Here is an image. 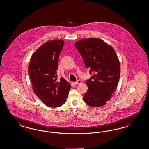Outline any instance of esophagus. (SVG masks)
I'll list each match as a JSON object with an SVG mask.
<instances>
[{"label":"esophagus","instance_id":"34e87169","mask_svg":"<svg viewBox=\"0 0 149 149\" xmlns=\"http://www.w3.org/2000/svg\"><path fill=\"white\" fill-rule=\"evenodd\" d=\"M80 83H81V81L80 80H77V81L74 82L75 84H80Z\"/></svg>","mask_w":149,"mask_h":149}]
</instances>
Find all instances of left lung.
I'll return each mask as SVG.
<instances>
[{"mask_svg":"<svg viewBox=\"0 0 149 149\" xmlns=\"http://www.w3.org/2000/svg\"><path fill=\"white\" fill-rule=\"evenodd\" d=\"M75 46L93 75L86 80L88 90L84 101L93 107L103 106L112 97L119 80L120 67L117 54L112 47L98 38L81 40Z\"/></svg>","mask_w":149,"mask_h":149,"instance_id":"1","label":"left lung"}]
</instances>
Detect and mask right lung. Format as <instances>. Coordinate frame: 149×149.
Wrapping results in <instances>:
<instances>
[{
	"label": "right lung",
	"mask_w": 149,
	"mask_h": 149,
	"mask_svg": "<svg viewBox=\"0 0 149 149\" xmlns=\"http://www.w3.org/2000/svg\"><path fill=\"white\" fill-rule=\"evenodd\" d=\"M64 42L54 40L40 47L31 56L28 70L34 93L50 107L67 101L71 85L63 77L58 80V59Z\"/></svg>",
	"instance_id": "right-lung-1"
}]
</instances>
